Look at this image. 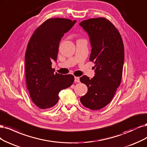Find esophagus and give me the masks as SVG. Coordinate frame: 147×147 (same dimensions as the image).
Wrapping results in <instances>:
<instances>
[{
	"label": "esophagus",
	"mask_w": 147,
	"mask_h": 147,
	"mask_svg": "<svg viewBox=\"0 0 147 147\" xmlns=\"http://www.w3.org/2000/svg\"><path fill=\"white\" fill-rule=\"evenodd\" d=\"M75 82H80V78L79 77H74Z\"/></svg>",
	"instance_id": "obj_1"
}]
</instances>
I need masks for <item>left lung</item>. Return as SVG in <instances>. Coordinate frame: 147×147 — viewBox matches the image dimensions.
<instances>
[{
  "label": "left lung",
  "mask_w": 147,
  "mask_h": 147,
  "mask_svg": "<svg viewBox=\"0 0 147 147\" xmlns=\"http://www.w3.org/2000/svg\"><path fill=\"white\" fill-rule=\"evenodd\" d=\"M89 36L92 51L90 61H94V76L80 78L88 92L80 98L82 105L99 110L107 105L120 86L124 63V46L115 27L106 18H92L80 22Z\"/></svg>",
  "instance_id": "left-lung-1"
}]
</instances>
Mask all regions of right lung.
Instances as JSON below:
<instances>
[{
	"instance_id": "right-lung-1",
	"label": "right lung",
	"mask_w": 147,
	"mask_h": 147,
	"mask_svg": "<svg viewBox=\"0 0 147 147\" xmlns=\"http://www.w3.org/2000/svg\"><path fill=\"white\" fill-rule=\"evenodd\" d=\"M76 21L52 18L36 29L28 43L25 55L26 85L30 98L42 109L55 106L61 90L73 84L71 74L54 73L52 61H56L61 38Z\"/></svg>"
}]
</instances>
